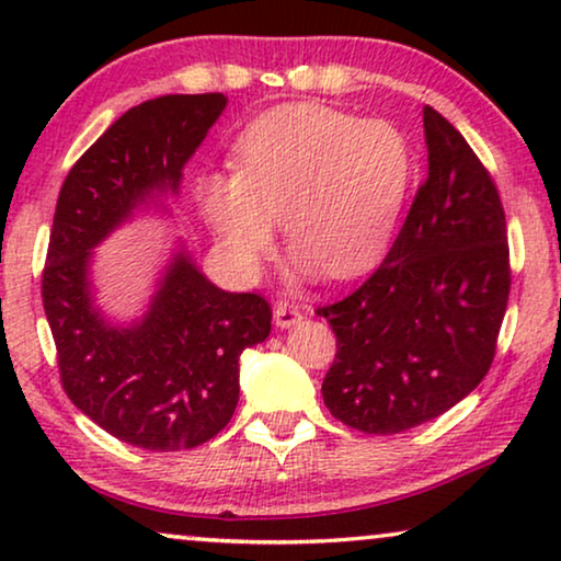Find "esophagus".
Wrapping results in <instances>:
<instances>
[{
	"mask_svg": "<svg viewBox=\"0 0 561 561\" xmlns=\"http://www.w3.org/2000/svg\"><path fill=\"white\" fill-rule=\"evenodd\" d=\"M273 319H275V327L288 329V327H294V324H298V321H301V309H298L296 304L280 301V304H275Z\"/></svg>",
	"mask_w": 561,
	"mask_h": 561,
	"instance_id": "obj_1",
	"label": "esophagus"
}]
</instances>
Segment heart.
<instances>
[{
  "mask_svg": "<svg viewBox=\"0 0 561 561\" xmlns=\"http://www.w3.org/2000/svg\"><path fill=\"white\" fill-rule=\"evenodd\" d=\"M232 173H209L196 196L227 263L257 275L280 217L301 273L344 280L370 271L393 240L413 152L396 125L324 104H283L250 122Z\"/></svg>",
  "mask_w": 561,
  "mask_h": 561,
  "instance_id": "1",
  "label": "heart"
}]
</instances>
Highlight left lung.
<instances>
[{"instance_id":"1","label":"left lung","mask_w":561,"mask_h":561,"mask_svg":"<svg viewBox=\"0 0 561 561\" xmlns=\"http://www.w3.org/2000/svg\"><path fill=\"white\" fill-rule=\"evenodd\" d=\"M428 173L382 265L321 306L336 355L321 396L363 434H401L470 396L495 357L511 294L508 234L485 165L424 106Z\"/></svg>"}]
</instances>
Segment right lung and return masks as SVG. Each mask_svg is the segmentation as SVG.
I'll list each match as a JSON object with an SVG mask.
<instances>
[{
    "label": "right lung",
    "mask_w": 561,
    "mask_h": 561,
    "mask_svg": "<svg viewBox=\"0 0 561 561\" xmlns=\"http://www.w3.org/2000/svg\"><path fill=\"white\" fill-rule=\"evenodd\" d=\"M225 106V94H168L127 110L68 171L53 217L43 309L60 382L104 432L150 451L194 449L229 424L240 355L271 334V304L217 288L179 250L145 317L112 324L91 294V250L137 206L179 194Z\"/></svg>",
    "instance_id": "obj_1"
}]
</instances>
